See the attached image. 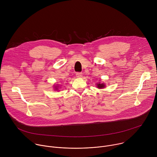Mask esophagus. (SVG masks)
<instances>
[{"mask_svg": "<svg viewBox=\"0 0 157 157\" xmlns=\"http://www.w3.org/2000/svg\"><path fill=\"white\" fill-rule=\"evenodd\" d=\"M76 76H77L78 78H81L82 76V74L81 73H80V72H77L76 74Z\"/></svg>", "mask_w": 157, "mask_h": 157, "instance_id": "34e87169", "label": "esophagus"}]
</instances>
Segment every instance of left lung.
<instances>
[{
	"mask_svg": "<svg viewBox=\"0 0 157 157\" xmlns=\"http://www.w3.org/2000/svg\"><path fill=\"white\" fill-rule=\"evenodd\" d=\"M97 86L98 88H103L104 87V84H97Z\"/></svg>",
	"mask_w": 157,
	"mask_h": 157,
	"instance_id": "obj_1",
	"label": "left lung"
}]
</instances>
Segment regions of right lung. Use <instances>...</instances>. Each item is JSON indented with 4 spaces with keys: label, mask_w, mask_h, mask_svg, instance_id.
<instances>
[{
    "label": "right lung",
    "mask_w": 157,
    "mask_h": 157,
    "mask_svg": "<svg viewBox=\"0 0 157 157\" xmlns=\"http://www.w3.org/2000/svg\"><path fill=\"white\" fill-rule=\"evenodd\" d=\"M56 87V88H55V89H57V87H56H56Z\"/></svg>",
    "instance_id": "add662e5"
}]
</instances>
